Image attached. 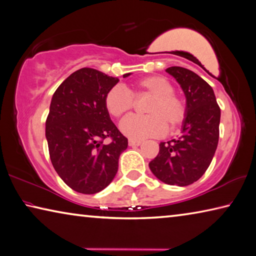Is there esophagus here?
Instances as JSON below:
<instances>
[{"label":"esophagus","mask_w":256,"mask_h":256,"mask_svg":"<svg viewBox=\"0 0 256 256\" xmlns=\"http://www.w3.org/2000/svg\"><path fill=\"white\" fill-rule=\"evenodd\" d=\"M142 143H143V142L142 140H129V146H140V145H142Z\"/></svg>","instance_id":"34e87169"}]
</instances>
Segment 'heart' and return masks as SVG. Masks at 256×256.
Masks as SVG:
<instances>
[{"mask_svg":"<svg viewBox=\"0 0 256 256\" xmlns=\"http://www.w3.org/2000/svg\"><path fill=\"white\" fill-rule=\"evenodd\" d=\"M143 94L153 96L145 108L148 116H130L120 124V129L126 136L132 140L164 135L166 127L174 132L185 121L187 104L182 96L176 94L174 85L162 76L142 78L136 84L132 94L124 87L116 85L108 92L104 100L106 111L114 118H120L132 110L135 98Z\"/></svg>","mask_w":256,"mask_h":256,"instance_id":"1","label":"heart"}]
</instances>
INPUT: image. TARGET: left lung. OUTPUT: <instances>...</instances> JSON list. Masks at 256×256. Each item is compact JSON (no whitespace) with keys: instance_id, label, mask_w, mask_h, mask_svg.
<instances>
[{"instance_id":"8db88e82","label":"left lung","mask_w":256,"mask_h":256,"mask_svg":"<svg viewBox=\"0 0 256 256\" xmlns=\"http://www.w3.org/2000/svg\"><path fill=\"white\" fill-rule=\"evenodd\" d=\"M186 96L187 116L182 135L160 143L158 156L150 162L153 174L168 185L188 186L205 174L219 142L220 108L212 87L192 71L170 66Z\"/></svg>"}]
</instances>
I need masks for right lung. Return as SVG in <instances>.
Listing matches in <instances>:
<instances>
[{"instance_id":"1","label":"right lung","mask_w":256,"mask_h":256,"mask_svg":"<svg viewBox=\"0 0 256 256\" xmlns=\"http://www.w3.org/2000/svg\"><path fill=\"white\" fill-rule=\"evenodd\" d=\"M118 82L96 69L82 68L53 94L45 128L50 158L60 178L82 194H95L112 182L128 146L104 104ZM106 138L110 142L104 144Z\"/></svg>"}]
</instances>
